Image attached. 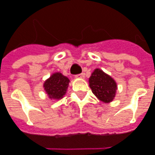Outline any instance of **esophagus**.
<instances>
[{
  "mask_svg": "<svg viewBox=\"0 0 155 155\" xmlns=\"http://www.w3.org/2000/svg\"><path fill=\"white\" fill-rule=\"evenodd\" d=\"M76 77H79V78H84V77H85V74H83V73H82V74H78V75H77V76H76Z\"/></svg>",
  "mask_w": 155,
  "mask_h": 155,
  "instance_id": "1",
  "label": "esophagus"
}]
</instances>
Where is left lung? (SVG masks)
<instances>
[{
  "instance_id": "8db88e82",
  "label": "left lung",
  "mask_w": 155,
  "mask_h": 155,
  "mask_svg": "<svg viewBox=\"0 0 155 155\" xmlns=\"http://www.w3.org/2000/svg\"><path fill=\"white\" fill-rule=\"evenodd\" d=\"M89 85L96 98L104 103H110L115 98L117 85L115 80L101 69H95L89 78Z\"/></svg>"
}]
</instances>
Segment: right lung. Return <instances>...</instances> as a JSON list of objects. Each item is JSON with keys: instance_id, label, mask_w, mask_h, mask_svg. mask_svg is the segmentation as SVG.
Returning a JSON list of instances; mask_svg holds the SVG:
<instances>
[{"instance_id": "1", "label": "right lung", "mask_w": 155, "mask_h": 155, "mask_svg": "<svg viewBox=\"0 0 155 155\" xmlns=\"http://www.w3.org/2000/svg\"><path fill=\"white\" fill-rule=\"evenodd\" d=\"M69 78L60 72H55L44 83V89L50 100H60L67 92Z\"/></svg>"}]
</instances>
